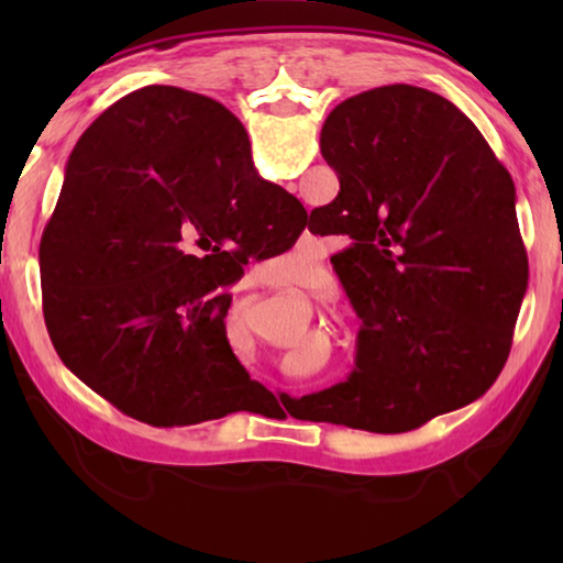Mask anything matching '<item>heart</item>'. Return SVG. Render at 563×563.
<instances>
[{
  "mask_svg": "<svg viewBox=\"0 0 563 563\" xmlns=\"http://www.w3.org/2000/svg\"><path fill=\"white\" fill-rule=\"evenodd\" d=\"M300 285L302 288H325L328 278L322 271H302L300 273Z\"/></svg>",
  "mask_w": 563,
  "mask_h": 563,
  "instance_id": "1",
  "label": "heart"
}]
</instances>
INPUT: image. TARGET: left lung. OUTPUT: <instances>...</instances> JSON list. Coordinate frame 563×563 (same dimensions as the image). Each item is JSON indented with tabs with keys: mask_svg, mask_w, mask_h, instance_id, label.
<instances>
[{
	"mask_svg": "<svg viewBox=\"0 0 563 563\" xmlns=\"http://www.w3.org/2000/svg\"><path fill=\"white\" fill-rule=\"evenodd\" d=\"M208 117L247 144L221 103ZM320 151L340 194L316 218L345 235L330 261L362 330L350 377L292 399V417L417 430L482 397L509 357L529 278L514 180L452 101L409 84L338 103Z\"/></svg>",
	"mask_w": 563,
	"mask_h": 563,
	"instance_id": "1",
	"label": "left lung"
}]
</instances>
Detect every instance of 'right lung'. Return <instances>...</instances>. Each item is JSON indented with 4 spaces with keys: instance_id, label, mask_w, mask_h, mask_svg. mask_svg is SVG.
<instances>
[{
    "instance_id": "obj_1",
    "label": "right lung",
    "mask_w": 563,
    "mask_h": 563,
    "mask_svg": "<svg viewBox=\"0 0 563 563\" xmlns=\"http://www.w3.org/2000/svg\"><path fill=\"white\" fill-rule=\"evenodd\" d=\"M208 103L176 87L111 103L76 141L40 247L44 320L62 362L154 427L253 412L273 395L228 345L223 288L238 253L265 245L258 221L308 218L258 176L251 144L213 129ZM228 236L238 252L220 251ZM196 244L212 255L198 260Z\"/></svg>"
}]
</instances>
